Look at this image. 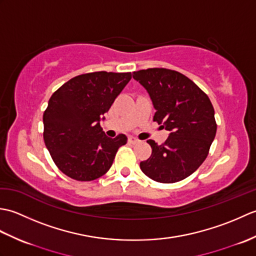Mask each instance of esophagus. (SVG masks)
Segmentation results:
<instances>
[{"label": "esophagus", "mask_w": 256, "mask_h": 256, "mask_svg": "<svg viewBox=\"0 0 256 256\" xmlns=\"http://www.w3.org/2000/svg\"><path fill=\"white\" fill-rule=\"evenodd\" d=\"M128 142L131 143V144H136V143H138V140L133 138V136H130V138H128Z\"/></svg>", "instance_id": "34e87169"}]
</instances>
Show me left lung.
Listing matches in <instances>:
<instances>
[{"label":"left lung","mask_w":256,"mask_h":256,"mask_svg":"<svg viewBox=\"0 0 256 256\" xmlns=\"http://www.w3.org/2000/svg\"><path fill=\"white\" fill-rule=\"evenodd\" d=\"M148 92L155 108L154 121L170 131L164 144L150 140L148 160L140 167L155 182H180L198 170L208 156L216 124L214 110L204 92L175 70L150 68L133 72Z\"/></svg>","instance_id":"8db88e82"}]
</instances>
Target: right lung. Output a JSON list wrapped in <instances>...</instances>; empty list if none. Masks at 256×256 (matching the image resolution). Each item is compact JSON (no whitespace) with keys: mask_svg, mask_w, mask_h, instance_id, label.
Instances as JSON below:
<instances>
[{"mask_svg":"<svg viewBox=\"0 0 256 256\" xmlns=\"http://www.w3.org/2000/svg\"><path fill=\"white\" fill-rule=\"evenodd\" d=\"M131 72H96L70 79L54 94L44 112V140L64 175L91 182L110 170L128 138H108L100 122L131 80Z\"/></svg>","mask_w":256,"mask_h":256,"instance_id":"1","label":"right lung"}]
</instances>
